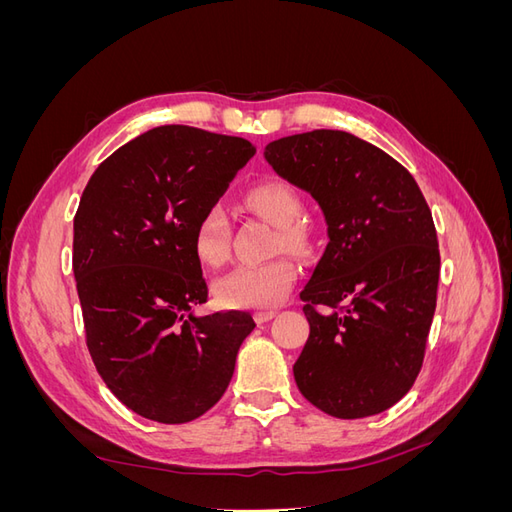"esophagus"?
Segmentation results:
<instances>
[{
  "instance_id": "obj_1",
  "label": "esophagus",
  "mask_w": 512,
  "mask_h": 512,
  "mask_svg": "<svg viewBox=\"0 0 512 512\" xmlns=\"http://www.w3.org/2000/svg\"><path fill=\"white\" fill-rule=\"evenodd\" d=\"M275 309H260V312H256L254 314V318H256V322L258 324H265V322H269L271 318H275Z\"/></svg>"
}]
</instances>
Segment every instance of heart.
<instances>
[{
    "instance_id": "obj_1",
    "label": "heart",
    "mask_w": 512,
    "mask_h": 512,
    "mask_svg": "<svg viewBox=\"0 0 512 512\" xmlns=\"http://www.w3.org/2000/svg\"><path fill=\"white\" fill-rule=\"evenodd\" d=\"M245 205L260 218L280 228V245L301 250L305 232L297 222L301 198L284 181H258L245 192ZM194 252L203 265L218 269L230 256V224L220 205H211L194 226ZM299 269L288 258H275L258 265H241L222 275L213 286L215 299L230 309H262L282 303L297 282Z\"/></svg>"
}]
</instances>
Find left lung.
<instances>
[{
  "instance_id": "8db88e82",
  "label": "left lung",
  "mask_w": 512,
  "mask_h": 512,
  "mask_svg": "<svg viewBox=\"0 0 512 512\" xmlns=\"http://www.w3.org/2000/svg\"><path fill=\"white\" fill-rule=\"evenodd\" d=\"M265 160L312 194L329 235L301 290L299 391L337 418L389 410L421 371L436 312L440 250L425 196L389 153L342 130L280 138Z\"/></svg>"
}]
</instances>
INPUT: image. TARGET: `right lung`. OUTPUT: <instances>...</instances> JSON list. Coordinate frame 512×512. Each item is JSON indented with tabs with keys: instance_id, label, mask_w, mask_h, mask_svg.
I'll return each mask as SVG.
<instances>
[{
	"instance_id": "add662e5",
	"label": "right lung",
	"mask_w": 512,
	"mask_h": 512,
	"mask_svg": "<svg viewBox=\"0 0 512 512\" xmlns=\"http://www.w3.org/2000/svg\"><path fill=\"white\" fill-rule=\"evenodd\" d=\"M256 147L190 126L153 128L91 175L74 215L72 269L87 348L111 393L136 414L190 423L218 404L247 312L194 316L207 282L194 226Z\"/></svg>"
}]
</instances>
